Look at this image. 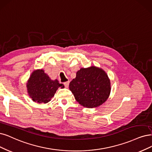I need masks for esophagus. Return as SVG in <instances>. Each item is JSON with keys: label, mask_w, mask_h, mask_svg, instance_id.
<instances>
[{"label": "esophagus", "mask_w": 152, "mask_h": 152, "mask_svg": "<svg viewBox=\"0 0 152 152\" xmlns=\"http://www.w3.org/2000/svg\"><path fill=\"white\" fill-rule=\"evenodd\" d=\"M69 81H67V82L64 83V85L65 88H68V86H69Z\"/></svg>", "instance_id": "obj_1"}]
</instances>
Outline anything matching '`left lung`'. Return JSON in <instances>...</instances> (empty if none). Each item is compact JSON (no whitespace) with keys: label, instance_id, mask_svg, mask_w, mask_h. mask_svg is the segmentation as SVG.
I'll return each instance as SVG.
<instances>
[{"label":"left lung","instance_id":"8db88e82","mask_svg":"<svg viewBox=\"0 0 152 152\" xmlns=\"http://www.w3.org/2000/svg\"><path fill=\"white\" fill-rule=\"evenodd\" d=\"M69 89L77 102L86 108L104 103L111 91L110 80L102 69L96 66L81 68L69 83Z\"/></svg>","mask_w":152,"mask_h":152}]
</instances>
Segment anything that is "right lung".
<instances>
[{"label":"right lung","mask_w":152,"mask_h":152,"mask_svg":"<svg viewBox=\"0 0 152 152\" xmlns=\"http://www.w3.org/2000/svg\"><path fill=\"white\" fill-rule=\"evenodd\" d=\"M58 88H64L58 80H52L42 69L34 71L27 83V92L32 101L47 103L54 96Z\"/></svg>","instance_id":"1"}]
</instances>
